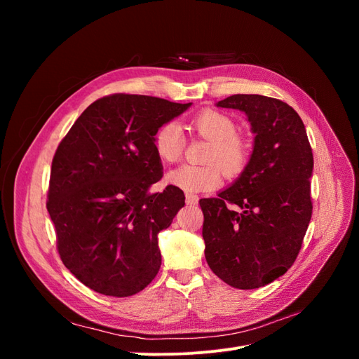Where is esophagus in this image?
<instances>
[{
	"label": "esophagus",
	"instance_id": "esophagus-1",
	"mask_svg": "<svg viewBox=\"0 0 359 359\" xmlns=\"http://www.w3.org/2000/svg\"><path fill=\"white\" fill-rule=\"evenodd\" d=\"M198 201H199V198L196 196V194L186 193V202H187V205H196Z\"/></svg>",
	"mask_w": 359,
	"mask_h": 359
}]
</instances>
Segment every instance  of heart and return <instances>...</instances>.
I'll return each mask as SVG.
<instances>
[{"label":"heart","instance_id":"obj_1","mask_svg":"<svg viewBox=\"0 0 359 359\" xmlns=\"http://www.w3.org/2000/svg\"><path fill=\"white\" fill-rule=\"evenodd\" d=\"M189 128L201 137L210 140L211 147L205 160L208 165H182L168 173L170 186L189 193L215 189L227 177H236L244 170L250 157L245 140L236 135V123L220 111L203 109L189 121ZM153 145L157 157L163 163H175L181 158L184 137L175 123L163 124L154 135Z\"/></svg>","mask_w":359,"mask_h":359}]
</instances>
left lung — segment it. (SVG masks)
I'll use <instances>...</instances> for the list:
<instances>
[{
  "label": "left lung",
  "mask_w": 359,
  "mask_h": 359,
  "mask_svg": "<svg viewBox=\"0 0 359 359\" xmlns=\"http://www.w3.org/2000/svg\"><path fill=\"white\" fill-rule=\"evenodd\" d=\"M217 106L244 112L255 144L240 178L199 201L205 257L224 283L257 289L283 276L299 253L313 210V153L302 119L285 102L235 94Z\"/></svg>",
  "instance_id": "obj_1"
}]
</instances>
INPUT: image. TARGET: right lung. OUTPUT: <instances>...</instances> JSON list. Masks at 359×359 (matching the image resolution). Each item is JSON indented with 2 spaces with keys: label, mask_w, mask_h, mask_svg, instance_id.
Wrapping results in <instances>:
<instances>
[{
  "label": "right lung",
  "mask_w": 359,
  "mask_h": 359,
  "mask_svg": "<svg viewBox=\"0 0 359 359\" xmlns=\"http://www.w3.org/2000/svg\"><path fill=\"white\" fill-rule=\"evenodd\" d=\"M191 103L112 94L76 119L52 160L48 211L58 253L81 283L107 297H132L157 276V235L184 206V191L161 180L153 139Z\"/></svg>",
  "instance_id": "obj_1"
}]
</instances>
